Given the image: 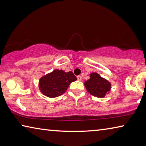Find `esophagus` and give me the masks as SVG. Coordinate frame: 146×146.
Returning <instances> with one entry per match:
<instances>
[{"mask_svg":"<svg viewBox=\"0 0 146 146\" xmlns=\"http://www.w3.org/2000/svg\"><path fill=\"white\" fill-rule=\"evenodd\" d=\"M77 79H78V80L80 81L81 80H82V76H81L80 75H78V76H77Z\"/></svg>","mask_w":146,"mask_h":146,"instance_id":"34e87169","label":"esophagus"}]
</instances>
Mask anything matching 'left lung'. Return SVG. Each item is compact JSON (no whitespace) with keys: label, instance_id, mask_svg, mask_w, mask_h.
Here are the masks:
<instances>
[{"label":"left lung","instance_id":"left-lung-1","mask_svg":"<svg viewBox=\"0 0 146 146\" xmlns=\"http://www.w3.org/2000/svg\"><path fill=\"white\" fill-rule=\"evenodd\" d=\"M90 77L84 83L88 93L98 98H104L109 93L111 84L108 80L95 72L90 73Z\"/></svg>","mask_w":146,"mask_h":146}]
</instances>
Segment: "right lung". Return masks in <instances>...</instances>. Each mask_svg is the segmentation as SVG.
Instances as JSON below:
<instances>
[{"instance_id": "right-lung-1", "label": "right lung", "mask_w": 146, "mask_h": 146, "mask_svg": "<svg viewBox=\"0 0 146 146\" xmlns=\"http://www.w3.org/2000/svg\"><path fill=\"white\" fill-rule=\"evenodd\" d=\"M76 80V77L72 71L65 72L56 69L40 78L39 90L47 97L55 98L65 93L70 84Z\"/></svg>"}]
</instances>
